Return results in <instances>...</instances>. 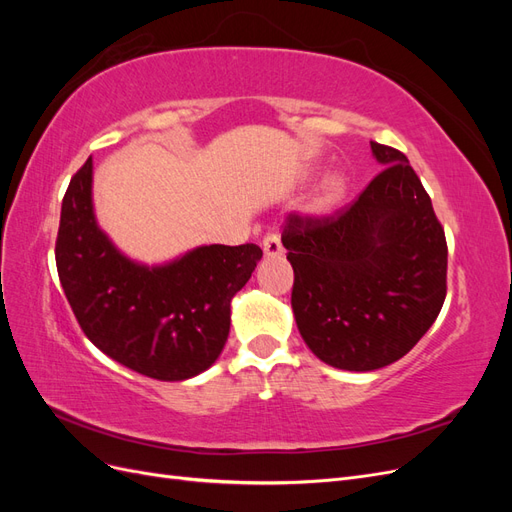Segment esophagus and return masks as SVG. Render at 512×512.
<instances>
[{
	"label": "esophagus",
	"instance_id": "34e87169",
	"mask_svg": "<svg viewBox=\"0 0 512 512\" xmlns=\"http://www.w3.org/2000/svg\"><path fill=\"white\" fill-rule=\"evenodd\" d=\"M262 252H265V256H280L284 252L280 237L273 235V232H271V235L262 239Z\"/></svg>",
	"mask_w": 512,
	"mask_h": 512
}]
</instances>
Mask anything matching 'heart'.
Here are the masks:
<instances>
[{
    "mask_svg": "<svg viewBox=\"0 0 512 512\" xmlns=\"http://www.w3.org/2000/svg\"><path fill=\"white\" fill-rule=\"evenodd\" d=\"M344 196V179L331 175L324 179V183L320 185V190L314 196V207L324 211V209H331L339 198Z\"/></svg>",
    "mask_w": 512,
    "mask_h": 512,
    "instance_id": "b5f03b06",
    "label": "heart"
}]
</instances>
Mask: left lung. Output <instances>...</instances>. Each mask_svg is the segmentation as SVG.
<instances>
[{"label":"left lung","mask_w":512,"mask_h":512,"mask_svg":"<svg viewBox=\"0 0 512 512\" xmlns=\"http://www.w3.org/2000/svg\"><path fill=\"white\" fill-rule=\"evenodd\" d=\"M384 168L333 215L290 213L282 243L294 271L292 312L305 344L337 369L399 361L446 297V237L399 149L371 141Z\"/></svg>","instance_id":"1"}]
</instances>
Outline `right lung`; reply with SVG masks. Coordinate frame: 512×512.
Returning a JSON list of instances; mask_svg holds the SVG:
<instances>
[{
	"label": "right lung",
	"mask_w": 512,
	"mask_h": 512,
	"mask_svg": "<svg viewBox=\"0 0 512 512\" xmlns=\"http://www.w3.org/2000/svg\"><path fill=\"white\" fill-rule=\"evenodd\" d=\"M91 158L61 203L55 262L61 288L89 342L156 380H188L218 359L230 301L262 258L254 243L203 245L164 267L136 265L98 228Z\"/></svg>",
	"instance_id": "1"
}]
</instances>
